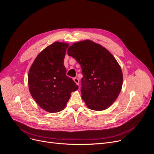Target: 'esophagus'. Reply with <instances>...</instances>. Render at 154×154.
I'll list each match as a JSON object with an SVG mask.
<instances>
[{
  "label": "esophagus",
  "instance_id": "34e87169",
  "mask_svg": "<svg viewBox=\"0 0 154 154\" xmlns=\"http://www.w3.org/2000/svg\"><path fill=\"white\" fill-rule=\"evenodd\" d=\"M73 81H74V82H75L77 85L79 84V80L78 79L77 77H74V78H73Z\"/></svg>",
  "mask_w": 154,
  "mask_h": 154
}]
</instances>
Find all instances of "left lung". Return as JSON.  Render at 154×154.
Returning a JSON list of instances; mask_svg holds the SVG:
<instances>
[{
  "label": "left lung",
  "mask_w": 154,
  "mask_h": 154,
  "mask_svg": "<svg viewBox=\"0 0 154 154\" xmlns=\"http://www.w3.org/2000/svg\"><path fill=\"white\" fill-rule=\"evenodd\" d=\"M67 52L81 66V94L86 105L96 111L108 108L116 101L123 84L122 71L116 59L90 40L73 44Z\"/></svg>",
  "instance_id": "1"
}]
</instances>
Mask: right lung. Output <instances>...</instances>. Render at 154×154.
<instances>
[{"instance_id":"obj_1","label":"right lung","mask_w":154,"mask_h":154,"mask_svg":"<svg viewBox=\"0 0 154 154\" xmlns=\"http://www.w3.org/2000/svg\"><path fill=\"white\" fill-rule=\"evenodd\" d=\"M69 45L55 42L43 50L35 60L28 73L31 94L38 104L50 112L62 111L72 92L79 87L66 75L63 65Z\"/></svg>"}]
</instances>
